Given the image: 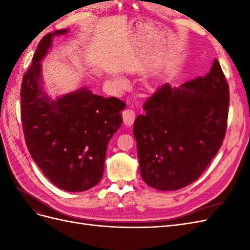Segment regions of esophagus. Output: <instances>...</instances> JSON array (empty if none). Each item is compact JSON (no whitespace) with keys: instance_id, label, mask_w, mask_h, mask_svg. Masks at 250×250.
Returning a JSON list of instances; mask_svg holds the SVG:
<instances>
[{"instance_id":"1","label":"esophagus","mask_w":250,"mask_h":250,"mask_svg":"<svg viewBox=\"0 0 250 250\" xmlns=\"http://www.w3.org/2000/svg\"><path fill=\"white\" fill-rule=\"evenodd\" d=\"M123 123L125 126H130L135 120V112L132 109H125L122 113Z\"/></svg>"}]
</instances>
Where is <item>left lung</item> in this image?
Masks as SVG:
<instances>
[{
  "label": "left lung",
  "mask_w": 250,
  "mask_h": 250,
  "mask_svg": "<svg viewBox=\"0 0 250 250\" xmlns=\"http://www.w3.org/2000/svg\"><path fill=\"white\" fill-rule=\"evenodd\" d=\"M229 104L217 59L207 76L158 87L133 126L143 180L156 190L176 191L199 178L222 145Z\"/></svg>",
  "instance_id": "obj_1"
}]
</instances>
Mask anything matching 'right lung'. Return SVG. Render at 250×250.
I'll list each match as a JSON object with an SVG mask.
<instances>
[{"mask_svg": "<svg viewBox=\"0 0 250 250\" xmlns=\"http://www.w3.org/2000/svg\"><path fill=\"white\" fill-rule=\"evenodd\" d=\"M69 31L49 33L37 46L22 78L21 115L33 161L53 185L75 193L87 191L101 180L108 142L122 124L121 111L126 105L115 97L95 95L86 86L56 97L47 93L42 62L53 37Z\"/></svg>", "mask_w": 250, "mask_h": 250, "instance_id": "right-lung-1", "label": "right lung"}]
</instances>
